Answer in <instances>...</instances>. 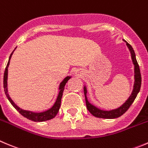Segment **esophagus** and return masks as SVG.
Returning <instances> with one entry per match:
<instances>
[{
    "mask_svg": "<svg viewBox=\"0 0 148 148\" xmlns=\"http://www.w3.org/2000/svg\"><path fill=\"white\" fill-rule=\"evenodd\" d=\"M79 74H77V75H78V76H80Z\"/></svg>",
    "mask_w": 148,
    "mask_h": 148,
    "instance_id": "1",
    "label": "esophagus"
}]
</instances>
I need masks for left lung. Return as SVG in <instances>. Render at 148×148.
<instances>
[{
  "instance_id": "left-lung-1",
  "label": "left lung",
  "mask_w": 148,
  "mask_h": 148,
  "mask_svg": "<svg viewBox=\"0 0 148 148\" xmlns=\"http://www.w3.org/2000/svg\"><path fill=\"white\" fill-rule=\"evenodd\" d=\"M123 40L126 42V45H127V48H129V51H130L132 60V63L134 66V86H133L132 92L131 95H130V96L129 97V98L125 101V103H123L120 107L117 108L116 109H113V110H104L98 108L95 106L94 105L91 104V103L88 101L87 97V87H86V86H84V96H85L86 106H87V110L90 111V113L92 115H93L95 117H97V118L112 119L119 118V117H120L121 116H122L123 114L128 110L129 108L131 106V105L132 104L134 100H135L136 97H137V94H138L139 92H140V90L142 78L141 74H140V67H139L137 59H136L135 53H134L132 47L127 41H125L124 40Z\"/></svg>"
}]
</instances>
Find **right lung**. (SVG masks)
I'll list each match as a JSON object with an SVG mask.
<instances>
[{
    "label": "right lung",
    "instance_id": "1",
    "mask_svg": "<svg viewBox=\"0 0 148 148\" xmlns=\"http://www.w3.org/2000/svg\"><path fill=\"white\" fill-rule=\"evenodd\" d=\"M15 48V49H16ZM15 49L14 50L12 53H11V56L9 57V59H8V64H7L6 67H5V72H4V76H3V88H4V92H5V94L6 95L7 98L9 100L10 103H11L13 106L18 110L20 114L24 116L25 118L28 119L32 120V121H48V120L52 119H53L58 114V110H59L60 106H61V98H62L63 96V92H64V87H65L66 84L67 82L69 81V79H71V76H67L66 77L63 79V81L60 83L59 87H58V90H59V92H58V97H57L55 103L53 104V106L51 108L48 109V110H45V111H42V112H33V111H30V110H24V109H21V108L18 107L17 105L15 104L14 101L12 100V99L10 97L8 93V87H7V80H8V66L10 64V60H11V56L13 55V53L14 52Z\"/></svg>",
    "mask_w": 148,
    "mask_h": 148
}]
</instances>
